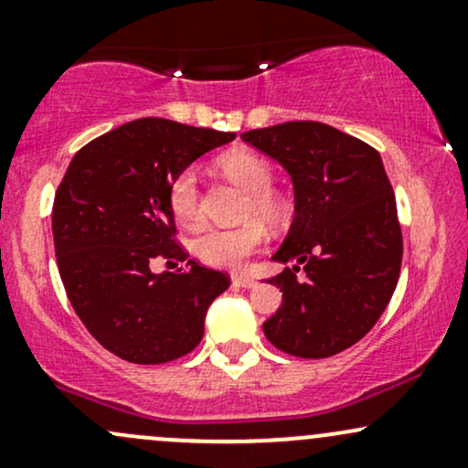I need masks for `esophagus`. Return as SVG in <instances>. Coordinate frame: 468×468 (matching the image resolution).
Instances as JSON below:
<instances>
[{"mask_svg":"<svg viewBox=\"0 0 468 468\" xmlns=\"http://www.w3.org/2000/svg\"><path fill=\"white\" fill-rule=\"evenodd\" d=\"M233 283H235V286H239V288H255L257 286L255 279L249 277V275H235Z\"/></svg>","mask_w":468,"mask_h":468,"instance_id":"esophagus-1","label":"esophagus"}]
</instances>
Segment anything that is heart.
<instances>
[{"mask_svg": "<svg viewBox=\"0 0 468 468\" xmlns=\"http://www.w3.org/2000/svg\"><path fill=\"white\" fill-rule=\"evenodd\" d=\"M218 166L238 182L241 189L249 191L244 216L260 218L264 222L282 224L286 219V202L271 189L272 166L260 155L250 152H229L219 155ZM169 211L182 229H197L202 224L200 186H197L196 169H182L169 185L166 193ZM266 239V230L260 222H246L235 229H211L193 241L197 260L216 268H241L252 252L261 249Z\"/></svg>", "mask_w": 468, "mask_h": 468, "instance_id": "b5f03b06", "label": "heart"}]
</instances>
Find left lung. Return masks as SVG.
<instances>
[{
    "label": "left lung",
    "mask_w": 468,
    "mask_h": 468,
    "mask_svg": "<svg viewBox=\"0 0 468 468\" xmlns=\"http://www.w3.org/2000/svg\"><path fill=\"white\" fill-rule=\"evenodd\" d=\"M241 141L277 160L294 186L292 227L272 255L294 266L268 282L283 302L264 335L292 356H335L372 330L399 283L402 233L383 160L316 121L252 130Z\"/></svg>",
    "instance_id": "obj_1"
}]
</instances>
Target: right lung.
Instances as JSON below:
<instances>
[{
	"mask_svg": "<svg viewBox=\"0 0 468 468\" xmlns=\"http://www.w3.org/2000/svg\"><path fill=\"white\" fill-rule=\"evenodd\" d=\"M235 133L138 118L94 138L69 163L52 207L58 275L74 313L105 350L138 365L189 354L230 277L196 260L155 275L149 261L186 250L166 193L182 169Z\"/></svg>",
	"mask_w": 468,
	"mask_h": 468,
	"instance_id": "right-lung-1",
	"label": "right lung"
}]
</instances>
